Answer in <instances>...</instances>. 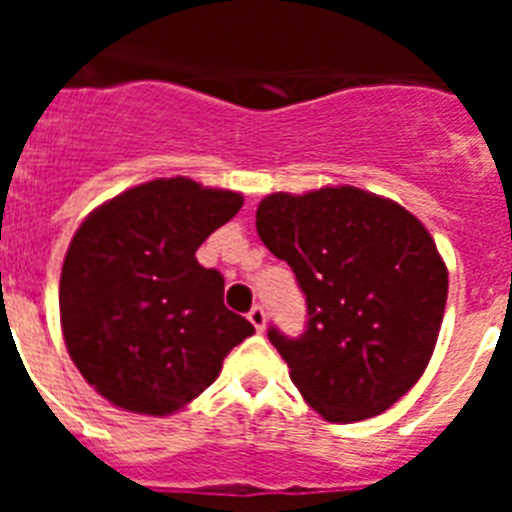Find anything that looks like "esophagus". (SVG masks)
<instances>
[{
    "label": "esophagus",
    "instance_id": "1",
    "mask_svg": "<svg viewBox=\"0 0 512 512\" xmlns=\"http://www.w3.org/2000/svg\"><path fill=\"white\" fill-rule=\"evenodd\" d=\"M248 320H251V325L256 330H259V333H264V328H266V312H264V307L253 305L251 312H248Z\"/></svg>",
    "mask_w": 512,
    "mask_h": 512
}]
</instances>
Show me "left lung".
<instances>
[{"instance_id": "obj_1", "label": "left lung", "mask_w": 512, "mask_h": 512, "mask_svg": "<svg viewBox=\"0 0 512 512\" xmlns=\"http://www.w3.org/2000/svg\"><path fill=\"white\" fill-rule=\"evenodd\" d=\"M264 246L295 271L305 333L269 341L289 377L330 423L392 408L425 372L441 330L449 271L418 217L356 187L264 197Z\"/></svg>"}]
</instances>
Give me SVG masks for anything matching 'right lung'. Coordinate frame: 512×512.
<instances>
[{
  "label": "right lung",
  "instance_id": "obj_1",
  "mask_svg": "<svg viewBox=\"0 0 512 512\" xmlns=\"http://www.w3.org/2000/svg\"><path fill=\"white\" fill-rule=\"evenodd\" d=\"M243 207L174 176L138 184L81 223L61 271V328L81 377L130 413L171 415L210 387L253 325L197 248Z\"/></svg>",
  "mask_w": 512,
  "mask_h": 512
}]
</instances>
